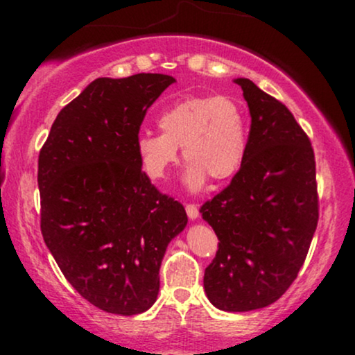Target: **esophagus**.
Masks as SVG:
<instances>
[{"mask_svg": "<svg viewBox=\"0 0 355 355\" xmlns=\"http://www.w3.org/2000/svg\"><path fill=\"white\" fill-rule=\"evenodd\" d=\"M187 210V215H189L190 220H197L198 218V207L193 205V203H189V205L185 207Z\"/></svg>", "mask_w": 355, "mask_h": 355, "instance_id": "obj_1", "label": "esophagus"}]
</instances>
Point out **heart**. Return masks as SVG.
Masks as SVG:
<instances>
[{"label":"heart","mask_w":355,"mask_h":355,"mask_svg":"<svg viewBox=\"0 0 355 355\" xmlns=\"http://www.w3.org/2000/svg\"><path fill=\"white\" fill-rule=\"evenodd\" d=\"M162 133L145 130L137 137V155L152 180L165 178L177 164L178 146L189 162L187 189L202 190L209 175L215 180L234 177L248 150V121L242 105L222 95L185 96L158 115Z\"/></svg>","instance_id":"b5f03b06"}]
</instances>
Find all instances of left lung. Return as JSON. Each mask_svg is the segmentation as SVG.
Returning <instances> with one entry per match:
<instances>
[{
  "label": "left lung",
  "mask_w": 355,
  "mask_h": 355,
  "mask_svg": "<svg viewBox=\"0 0 355 355\" xmlns=\"http://www.w3.org/2000/svg\"><path fill=\"white\" fill-rule=\"evenodd\" d=\"M252 125L243 165L202 205L218 237L203 287L220 311L248 312L285 294L307 257L319 220L311 140L288 108L237 78Z\"/></svg>",
  "instance_id": "8db88e82"
}]
</instances>
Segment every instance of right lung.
Returning <instances> with one entry per match:
<instances>
[{"mask_svg": "<svg viewBox=\"0 0 355 355\" xmlns=\"http://www.w3.org/2000/svg\"><path fill=\"white\" fill-rule=\"evenodd\" d=\"M172 83L160 73L96 78L58 113L40 152L44 243L75 291L110 313L152 307L166 247L189 222L141 172L135 146Z\"/></svg>", "mask_w": 355, "mask_h": 355, "instance_id": "obj_1", "label": "right lung"}]
</instances>
